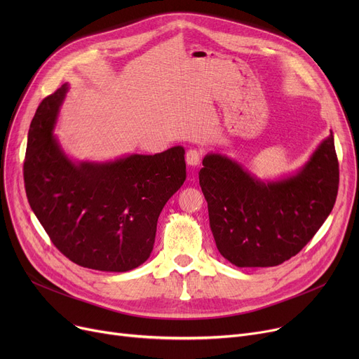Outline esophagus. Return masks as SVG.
<instances>
[{"instance_id":"esophagus-1","label":"esophagus","mask_w":359,"mask_h":359,"mask_svg":"<svg viewBox=\"0 0 359 359\" xmlns=\"http://www.w3.org/2000/svg\"><path fill=\"white\" fill-rule=\"evenodd\" d=\"M201 156H202V153H201L199 149L191 148V149L186 153V163L189 164V165H192V167H196V165H199V163H201Z\"/></svg>"}]
</instances>
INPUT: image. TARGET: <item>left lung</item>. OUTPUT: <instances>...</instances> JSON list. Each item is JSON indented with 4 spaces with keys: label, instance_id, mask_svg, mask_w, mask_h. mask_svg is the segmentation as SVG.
Listing matches in <instances>:
<instances>
[{
    "label": "left lung",
    "instance_id": "8db88e82",
    "mask_svg": "<svg viewBox=\"0 0 359 359\" xmlns=\"http://www.w3.org/2000/svg\"><path fill=\"white\" fill-rule=\"evenodd\" d=\"M199 184L218 252L238 268L276 266L314 237L333 210L339 163L333 132L295 175L260 180L237 161L206 154Z\"/></svg>",
    "mask_w": 359,
    "mask_h": 359
}]
</instances>
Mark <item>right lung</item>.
<instances>
[{"mask_svg": "<svg viewBox=\"0 0 359 359\" xmlns=\"http://www.w3.org/2000/svg\"><path fill=\"white\" fill-rule=\"evenodd\" d=\"M67 91L65 83L43 99L30 123L23 167L30 208L71 262L132 271L153 252L160 212L186 180L184 148L72 161L53 135Z\"/></svg>", "mask_w": 359, "mask_h": 359, "instance_id": "obj_1", "label": "right lung"}]
</instances>
